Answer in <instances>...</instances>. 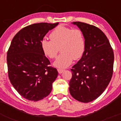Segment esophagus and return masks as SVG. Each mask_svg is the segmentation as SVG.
<instances>
[{"label": "esophagus", "instance_id": "esophagus-1", "mask_svg": "<svg viewBox=\"0 0 121 121\" xmlns=\"http://www.w3.org/2000/svg\"><path fill=\"white\" fill-rule=\"evenodd\" d=\"M57 71H58L59 73L61 74V73H62L63 71H64V70H62V69H59H59H57Z\"/></svg>", "mask_w": 121, "mask_h": 121}]
</instances>
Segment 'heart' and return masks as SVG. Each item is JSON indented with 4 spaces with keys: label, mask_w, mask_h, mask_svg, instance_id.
Segmentation results:
<instances>
[{
    "label": "heart",
    "mask_w": 121,
    "mask_h": 121,
    "mask_svg": "<svg viewBox=\"0 0 121 121\" xmlns=\"http://www.w3.org/2000/svg\"><path fill=\"white\" fill-rule=\"evenodd\" d=\"M50 39L51 40H42L41 48L47 57L54 59L60 48L62 53L54 62V65L57 68H67L73 60L79 59L85 52V36L81 29L60 25L50 33Z\"/></svg>",
    "instance_id": "heart-1"
}]
</instances>
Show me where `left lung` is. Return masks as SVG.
Returning a JSON list of instances; mask_svg holds the SVG:
<instances>
[{
	"label": "left lung",
	"instance_id": "left-lung-1",
	"mask_svg": "<svg viewBox=\"0 0 121 121\" xmlns=\"http://www.w3.org/2000/svg\"><path fill=\"white\" fill-rule=\"evenodd\" d=\"M83 31L85 50L72 67L69 91L73 98L87 103L97 99L107 87L113 71L114 53L108 39L96 26L73 22Z\"/></svg>",
	"mask_w": 121,
	"mask_h": 121
}]
</instances>
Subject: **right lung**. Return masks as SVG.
<instances>
[{
    "instance_id": "right-lung-1",
    "label": "right lung",
    "mask_w": 121,
    "mask_h": 121,
    "mask_svg": "<svg viewBox=\"0 0 121 121\" xmlns=\"http://www.w3.org/2000/svg\"><path fill=\"white\" fill-rule=\"evenodd\" d=\"M58 23H38L25 26L13 37L7 52L9 79L23 98L38 101L51 93L58 74L41 48L46 34Z\"/></svg>"
}]
</instances>
